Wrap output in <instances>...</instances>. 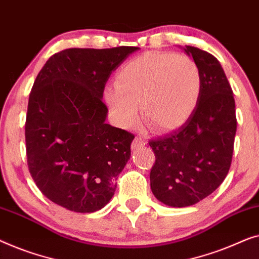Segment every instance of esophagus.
I'll list each match as a JSON object with an SVG mask.
<instances>
[{"instance_id": "1", "label": "esophagus", "mask_w": 259, "mask_h": 259, "mask_svg": "<svg viewBox=\"0 0 259 259\" xmlns=\"http://www.w3.org/2000/svg\"><path fill=\"white\" fill-rule=\"evenodd\" d=\"M147 144V141H145V138L143 137H136L133 142V144H131V148L133 149H137V148H141L143 147V145Z\"/></svg>"}]
</instances>
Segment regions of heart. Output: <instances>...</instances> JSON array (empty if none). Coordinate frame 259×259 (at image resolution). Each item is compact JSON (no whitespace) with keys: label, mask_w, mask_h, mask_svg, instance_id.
I'll use <instances>...</instances> for the list:
<instances>
[{"label":"heart","mask_w":259,"mask_h":259,"mask_svg":"<svg viewBox=\"0 0 259 259\" xmlns=\"http://www.w3.org/2000/svg\"><path fill=\"white\" fill-rule=\"evenodd\" d=\"M202 76L192 58L170 53H147L119 69L115 87L104 98L116 121L133 128L141 115L157 133L183 126L197 108Z\"/></svg>","instance_id":"1"}]
</instances>
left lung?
<instances>
[{"mask_svg": "<svg viewBox=\"0 0 259 259\" xmlns=\"http://www.w3.org/2000/svg\"><path fill=\"white\" fill-rule=\"evenodd\" d=\"M184 52L201 71L198 105L183 126L149 142L156 157L151 191L159 202L174 207L194 205L223 183L237 129L234 93L220 62L195 47L185 46Z\"/></svg>", "mask_w": 259, "mask_h": 259, "instance_id": "left-lung-1", "label": "left lung"}]
</instances>
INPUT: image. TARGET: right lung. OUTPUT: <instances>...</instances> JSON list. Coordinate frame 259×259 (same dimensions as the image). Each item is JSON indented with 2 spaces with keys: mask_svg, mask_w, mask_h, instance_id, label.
<instances>
[{
  "mask_svg": "<svg viewBox=\"0 0 259 259\" xmlns=\"http://www.w3.org/2000/svg\"><path fill=\"white\" fill-rule=\"evenodd\" d=\"M137 47L65 49L47 61L29 95L25 149L43 195L75 212H95L115 194L133 134L105 123V83Z\"/></svg>",
  "mask_w": 259,
  "mask_h": 259,
  "instance_id": "right-lung-1",
  "label": "right lung"
}]
</instances>
